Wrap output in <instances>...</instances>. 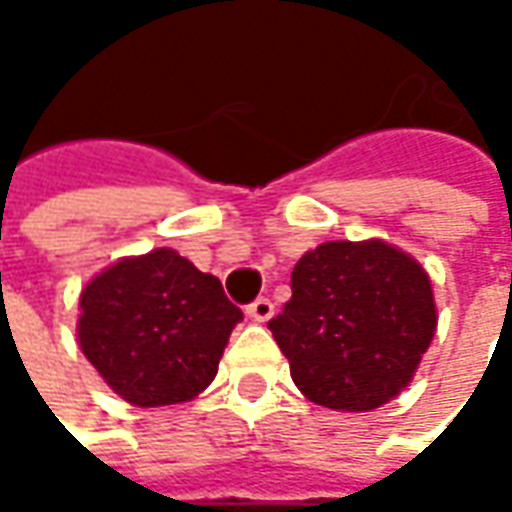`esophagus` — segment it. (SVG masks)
<instances>
[{"label":"esophagus","instance_id":"esophagus-1","mask_svg":"<svg viewBox=\"0 0 512 512\" xmlns=\"http://www.w3.org/2000/svg\"><path fill=\"white\" fill-rule=\"evenodd\" d=\"M247 310V316L253 319V322H267L270 316H273V302L270 299H256V302H250V305L245 307Z\"/></svg>","mask_w":512,"mask_h":512}]
</instances>
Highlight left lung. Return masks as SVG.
Masks as SVG:
<instances>
[{
	"label": "left lung",
	"instance_id": "obj_1",
	"mask_svg": "<svg viewBox=\"0 0 512 512\" xmlns=\"http://www.w3.org/2000/svg\"><path fill=\"white\" fill-rule=\"evenodd\" d=\"M290 290L267 327L296 387L330 410L364 413L399 396L436 333L424 267L379 239L307 250Z\"/></svg>",
	"mask_w": 512,
	"mask_h": 512
}]
</instances>
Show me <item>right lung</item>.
Listing matches in <instances>:
<instances>
[{"mask_svg":"<svg viewBox=\"0 0 512 512\" xmlns=\"http://www.w3.org/2000/svg\"><path fill=\"white\" fill-rule=\"evenodd\" d=\"M79 307L82 353L136 407L199 396L242 322L222 282L168 247L110 265L82 290Z\"/></svg>","mask_w":512,"mask_h":512,"instance_id":"obj_1","label":"right lung"}]
</instances>
